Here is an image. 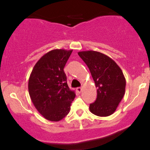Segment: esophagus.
Wrapping results in <instances>:
<instances>
[{"label":"esophagus","instance_id":"esophagus-1","mask_svg":"<svg viewBox=\"0 0 150 150\" xmlns=\"http://www.w3.org/2000/svg\"><path fill=\"white\" fill-rule=\"evenodd\" d=\"M77 92H78L79 93H80V92L82 91V87H77Z\"/></svg>","mask_w":150,"mask_h":150}]
</instances>
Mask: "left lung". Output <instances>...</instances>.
<instances>
[{"label":"left lung","mask_w":150,"mask_h":150,"mask_svg":"<svg viewBox=\"0 0 150 150\" xmlns=\"http://www.w3.org/2000/svg\"><path fill=\"white\" fill-rule=\"evenodd\" d=\"M77 53L89 68L97 88V99L89 105V110L100 117L113 114L125 94L126 82L123 71L112 58L102 53L85 51Z\"/></svg>","instance_id":"left-lung-1"}]
</instances>
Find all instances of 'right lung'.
Masks as SVG:
<instances>
[{
  "mask_svg": "<svg viewBox=\"0 0 150 150\" xmlns=\"http://www.w3.org/2000/svg\"><path fill=\"white\" fill-rule=\"evenodd\" d=\"M73 50L53 49L37 62L30 74L28 90L39 113L51 121H59L70 112L75 93L67 84L64 68Z\"/></svg>",
  "mask_w": 150,
  "mask_h": 150,
  "instance_id": "1",
  "label": "right lung"
}]
</instances>
